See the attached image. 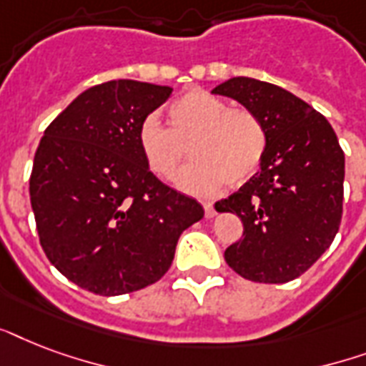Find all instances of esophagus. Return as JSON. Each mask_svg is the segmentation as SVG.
Here are the masks:
<instances>
[{
	"label": "esophagus",
	"instance_id": "1",
	"mask_svg": "<svg viewBox=\"0 0 366 366\" xmlns=\"http://www.w3.org/2000/svg\"><path fill=\"white\" fill-rule=\"evenodd\" d=\"M203 209H205V217L207 218H212L214 214H217V211H214V207H212V203H203Z\"/></svg>",
	"mask_w": 366,
	"mask_h": 366
}]
</instances>
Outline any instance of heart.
Returning a JSON list of instances; mask_svg holds the SVG:
<instances>
[{
    "label": "heart",
    "instance_id": "obj_1",
    "mask_svg": "<svg viewBox=\"0 0 366 366\" xmlns=\"http://www.w3.org/2000/svg\"><path fill=\"white\" fill-rule=\"evenodd\" d=\"M167 117L169 127L154 116L138 127V148L155 177H177L188 146L195 161L177 184L189 194H212L224 182L239 186L260 169L267 132L247 108H229L220 97L194 89L169 106Z\"/></svg>",
    "mask_w": 366,
    "mask_h": 366
}]
</instances>
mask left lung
I'll list each match as a JSON object with an SVG mask.
<instances>
[{
  "instance_id": "obj_1",
  "label": "left lung",
  "mask_w": 366,
  "mask_h": 366,
  "mask_svg": "<svg viewBox=\"0 0 366 366\" xmlns=\"http://www.w3.org/2000/svg\"><path fill=\"white\" fill-rule=\"evenodd\" d=\"M258 116L267 132L260 171L214 203L235 212L243 237L224 258L241 277L287 283L317 262L338 234L344 199V152L335 129L289 91L252 77L212 89Z\"/></svg>"
}]
</instances>
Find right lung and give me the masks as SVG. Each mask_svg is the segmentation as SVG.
I'll return each mask as SVG.
<instances>
[{
  "instance_id": "right-lung-1",
  "label": "right lung",
  "mask_w": 366,
  "mask_h": 366,
  "mask_svg": "<svg viewBox=\"0 0 366 366\" xmlns=\"http://www.w3.org/2000/svg\"><path fill=\"white\" fill-rule=\"evenodd\" d=\"M172 89L117 79L81 93L45 129L30 201L45 254L100 296L134 292L171 267L203 207L163 184L138 148V127Z\"/></svg>"
}]
</instances>
